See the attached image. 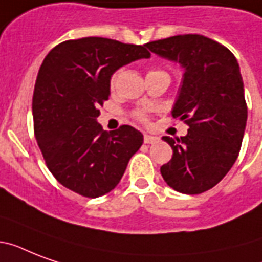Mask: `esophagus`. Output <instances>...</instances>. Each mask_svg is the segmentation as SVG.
<instances>
[{"mask_svg": "<svg viewBox=\"0 0 262 262\" xmlns=\"http://www.w3.org/2000/svg\"><path fill=\"white\" fill-rule=\"evenodd\" d=\"M159 141L158 137H154V136H149V135H144V143L145 144H155Z\"/></svg>", "mask_w": 262, "mask_h": 262, "instance_id": "obj_1", "label": "esophagus"}]
</instances>
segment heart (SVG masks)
<instances>
[{
    "instance_id": "heart-1",
    "label": "heart",
    "mask_w": 262,
    "mask_h": 262,
    "mask_svg": "<svg viewBox=\"0 0 262 262\" xmlns=\"http://www.w3.org/2000/svg\"><path fill=\"white\" fill-rule=\"evenodd\" d=\"M151 72H162V71H151ZM118 76H119V71H115L114 73L111 75V77H110V85H111V87H113V85L115 84V81H117V79H118ZM133 117H135V118L141 123H147L148 122V115L141 110L135 111V113H133Z\"/></svg>"
}]
</instances>
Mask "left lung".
I'll list each match as a JSON object with an SVG mask.
<instances>
[{
    "mask_svg": "<svg viewBox=\"0 0 262 262\" xmlns=\"http://www.w3.org/2000/svg\"><path fill=\"white\" fill-rule=\"evenodd\" d=\"M147 47L185 69L172 117L189 130L181 139L164 136L172 158L160 172L174 190L200 194L217 185L239 155L248 119L239 65L227 47L203 35H177Z\"/></svg>",
    "mask_w": 262,
    "mask_h": 262,
    "instance_id": "8db88e82",
    "label": "left lung"
}]
</instances>
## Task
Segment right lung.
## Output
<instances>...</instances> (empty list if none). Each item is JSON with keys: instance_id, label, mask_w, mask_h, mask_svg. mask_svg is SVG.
<instances>
[{"instance_id": "1", "label": "right lung", "mask_w": 262, "mask_h": 262, "mask_svg": "<svg viewBox=\"0 0 262 262\" xmlns=\"http://www.w3.org/2000/svg\"><path fill=\"white\" fill-rule=\"evenodd\" d=\"M149 55L147 45L96 36L65 40L46 55L32 96L35 139L50 172L69 190L88 199L111 191L141 147L135 127L107 133L96 118L111 75Z\"/></svg>"}]
</instances>
